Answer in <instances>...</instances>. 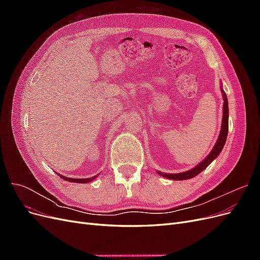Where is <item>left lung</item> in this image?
<instances>
[{
  "instance_id": "obj_1",
  "label": "left lung",
  "mask_w": 260,
  "mask_h": 260,
  "mask_svg": "<svg viewBox=\"0 0 260 260\" xmlns=\"http://www.w3.org/2000/svg\"><path fill=\"white\" fill-rule=\"evenodd\" d=\"M221 93H222V98H223V115H222V122H221V130H220L219 137L217 139V142L215 146L212 147L211 152L208 154L205 159L201 161L198 166H195L194 168L184 171V172H180V174H164V172L157 171V174L160 175L164 178H167L170 180H187V179H192L200 175L203 170H205L211 161H214L217 157L219 156L220 152L222 151V148L225 144L226 137H228V130H229V106H228V98L226 94L222 89V84L221 86Z\"/></svg>"
}]
</instances>
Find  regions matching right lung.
Wrapping results in <instances>:
<instances>
[{
  "label": "right lung",
  "instance_id": "obj_1",
  "mask_svg": "<svg viewBox=\"0 0 260 260\" xmlns=\"http://www.w3.org/2000/svg\"><path fill=\"white\" fill-rule=\"evenodd\" d=\"M60 178H62L66 181H69V182H75V183H89L91 182V181H93L94 179H95L98 176H94V177H91V178H85V179H74V178H67V177H64L61 176L59 174H57Z\"/></svg>",
  "mask_w": 260,
  "mask_h": 260
}]
</instances>
